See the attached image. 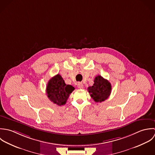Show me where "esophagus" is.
I'll return each mask as SVG.
<instances>
[{
    "instance_id": "34e87169",
    "label": "esophagus",
    "mask_w": 155,
    "mask_h": 155,
    "mask_svg": "<svg viewBox=\"0 0 155 155\" xmlns=\"http://www.w3.org/2000/svg\"><path fill=\"white\" fill-rule=\"evenodd\" d=\"M77 87L78 88V89H83V87H84V86H83V84L81 83H78V84H77Z\"/></svg>"
}]
</instances>
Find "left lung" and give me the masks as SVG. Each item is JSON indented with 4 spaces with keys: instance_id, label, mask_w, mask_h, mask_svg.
Listing matches in <instances>:
<instances>
[{
    "instance_id": "left-lung-1",
    "label": "left lung",
    "mask_w": 155,
    "mask_h": 155,
    "mask_svg": "<svg viewBox=\"0 0 155 155\" xmlns=\"http://www.w3.org/2000/svg\"><path fill=\"white\" fill-rule=\"evenodd\" d=\"M87 89L91 96L96 102L105 101L111 92L110 83L101 75H97L94 78L93 86Z\"/></svg>"
}]
</instances>
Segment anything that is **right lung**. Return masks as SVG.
<instances>
[{
    "label": "right lung",
    "mask_w": 155,
    "mask_h": 155,
    "mask_svg": "<svg viewBox=\"0 0 155 155\" xmlns=\"http://www.w3.org/2000/svg\"><path fill=\"white\" fill-rule=\"evenodd\" d=\"M74 89L71 85L66 84L61 75L58 74L48 81L46 92L51 102L61 106L66 104L69 94Z\"/></svg>",
    "instance_id": "add662e5"
}]
</instances>
